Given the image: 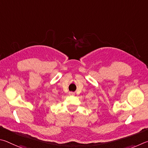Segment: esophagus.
Wrapping results in <instances>:
<instances>
[{
    "instance_id": "obj_1",
    "label": "esophagus",
    "mask_w": 148,
    "mask_h": 148,
    "mask_svg": "<svg viewBox=\"0 0 148 148\" xmlns=\"http://www.w3.org/2000/svg\"><path fill=\"white\" fill-rule=\"evenodd\" d=\"M69 95H75V92H69Z\"/></svg>"
}]
</instances>
